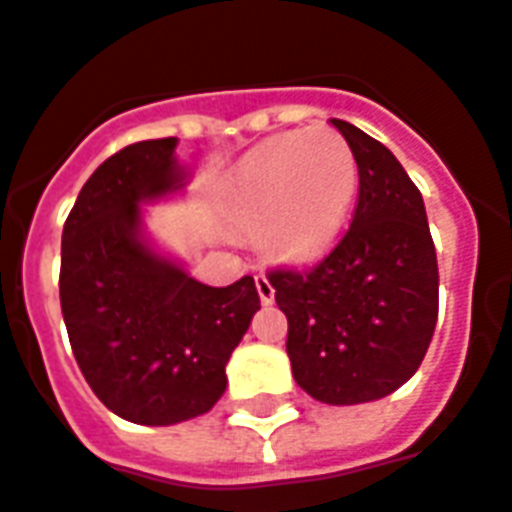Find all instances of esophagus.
<instances>
[{
	"mask_svg": "<svg viewBox=\"0 0 512 512\" xmlns=\"http://www.w3.org/2000/svg\"><path fill=\"white\" fill-rule=\"evenodd\" d=\"M255 287H257V295H260V301H263V304H274V285L268 282L266 276L257 274Z\"/></svg>",
	"mask_w": 512,
	"mask_h": 512,
	"instance_id": "1",
	"label": "esophagus"
}]
</instances>
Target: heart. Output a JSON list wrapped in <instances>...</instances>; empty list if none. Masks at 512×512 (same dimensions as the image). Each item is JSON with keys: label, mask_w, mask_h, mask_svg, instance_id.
<instances>
[{"label": "heart", "mask_w": 512, "mask_h": 512, "mask_svg": "<svg viewBox=\"0 0 512 512\" xmlns=\"http://www.w3.org/2000/svg\"><path fill=\"white\" fill-rule=\"evenodd\" d=\"M358 165L331 127L282 132L260 143L225 187L227 217L260 227L279 257H304L331 241L350 211Z\"/></svg>", "instance_id": "heart-1"}]
</instances>
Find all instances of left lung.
Instances as JSON below:
<instances>
[{
  "label": "left lung",
  "mask_w": 512,
  "mask_h": 512,
  "mask_svg": "<svg viewBox=\"0 0 512 512\" xmlns=\"http://www.w3.org/2000/svg\"><path fill=\"white\" fill-rule=\"evenodd\" d=\"M358 203L333 249L306 268H271L295 382L323 404L388 396L418 372L439 312L437 252L420 189L382 146L342 119Z\"/></svg>",
  "instance_id": "obj_1"
}]
</instances>
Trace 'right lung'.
Returning a JSON list of instances; mask_svg holds the SVG:
<instances>
[{
	"label": "right lung",
	"mask_w": 512,
	"mask_h": 512,
	"mask_svg": "<svg viewBox=\"0 0 512 512\" xmlns=\"http://www.w3.org/2000/svg\"><path fill=\"white\" fill-rule=\"evenodd\" d=\"M176 138L124 146L94 170L62 233L64 325L94 396L119 418L170 426L208 412L260 309L255 279L195 282L138 238L140 200L181 187Z\"/></svg>",
	"instance_id": "1"
}]
</instances>
